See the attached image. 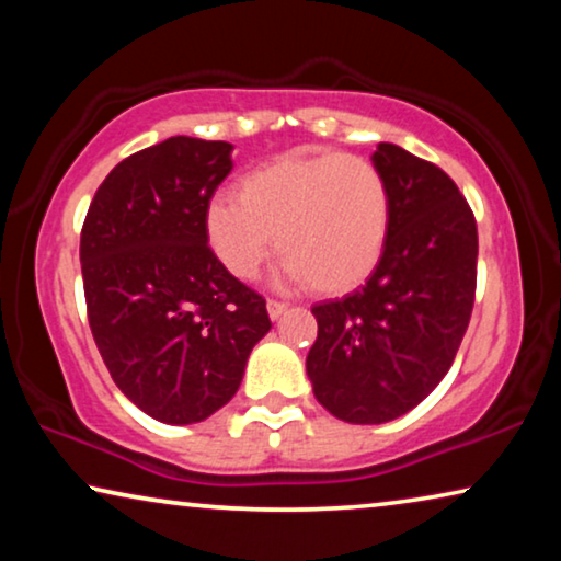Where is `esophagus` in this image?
<instances>
[{"instance_id": "34e87169", "label": "esophagus", "mask_w": 561, "mask_h": 561, "mask_svg": "<svg viewBox=\"0 0 561 561\" xmlns=\"http://www.w3.org/2000/svg\"><path fill=\"white\" fill-rule=\"evenodd\" d=\"M286 309H288V304H283V301H267V313H271V319H280L283 313H286Z\"/></svg>"}]
</instances>
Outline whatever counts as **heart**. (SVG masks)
<instances>
[{
    "label": "heart",
    "instance_id": "heart-1",
    "mask_svg": "<svg viewBox=\"0 0 561 561\" xmlns=\"http://www.w3.org/2000/svg\"><path fill=\"white\" fill-rule=\"evenodd\" d=\"M204 227L234 278H255L278 248L290 283H309L324 296L347 294L370 278L386 252L390 188L365 158L283 156L244 175L237 198H214Z\"/></svg>",
    "mask_w": 561,
    "mask_h": 561
}]
</instances>
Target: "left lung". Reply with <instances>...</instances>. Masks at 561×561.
Returning <instances> with one entry per match:
<instances>
[{"label": "left lung", "mask_w": 561, "mask_h": 561, "mask_svg": "<svg viewBox=\"0 0 561 561\" xmlns=\"http://www.w3.org/2000/svg\"><path fill=\"white\" fill-rule=\"evenodd\" d=\"M373 165L390 188L386 252L365 286L313 306L306 357L317 401L347 424H386L439 386L478 286V225L457 183L390 142Z\"/></svg>", "instance_id": "1"}]
</instances>
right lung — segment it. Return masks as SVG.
<instances>
[{
	"instance_id": "1",
	"label": "right lung",
	"mask_w": 561,
	"mask_h": 561,
	"mask_svg": "<svg viewBox=\"0 0 561 561\" xmlns=\"http://www.w3.org/2000/svg\"><path fill=\"white\" fill-rule=\"evenodd\" d=\"M229 171V142L168 137L114 165L83 219L99 355L122 393L163 424H198L232 401L271 332L265 298L206 240V209Z\"/></svg>"
}]
</instances>
